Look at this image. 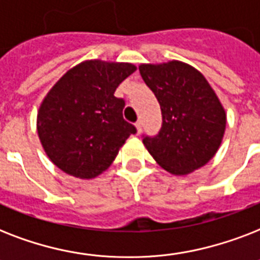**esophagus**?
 <instances>
[{"label":"esophagus","instance_id":"obj_1","mask_svg":"<svg viewBox=\"0 0 260 260\" xmlns=\"http://www.w3.org/2000/svg\"><path fill=\"white\" fill-rule=\"evenodd\" d=\"M135 125H136V131H138V135H140L142 134V121H138L136 122V124H135Z\"/></svg>","mask_w":260,"mask_h":260}]
</instances>
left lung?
<instances>
[{
    "label": "left lung",
    "mask_w": 260,
    "mask_h": 260,
    "mask_svg": "<svg viewBox=\"0 0 260 260\" xmlns=\"http://www.w3.org/2000/svg\"><path fill=\"white\" fill-rule=\"evenodd\" d=\"M139 71L162 110L158 135L143 136L148 152L175 175L206 165L221 144L226 116L205 77L178 60L142 64Z\"/></svg>",
    "instance_id": "1"
}]
</instances>
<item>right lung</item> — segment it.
<instances>
[{
	"instance_id": "add662e5",
	"label": "right lung",
	"mask_w": 260,
	"mask_h": 260,
	"mask_svg": "<svg viewBox=\"0 0 260 260\" xmlns=\"http://www.w3.org/2000/svg\"><path fill=\"white\" fill-rule=\"evenodd\" d=\"M136 67L86 60L69 70L47 94L38 113V134L55 166L90 179L112 165L120 147L136 134L122 117L125 101L114 97Z\"/></svg>"
}]
</instances>
